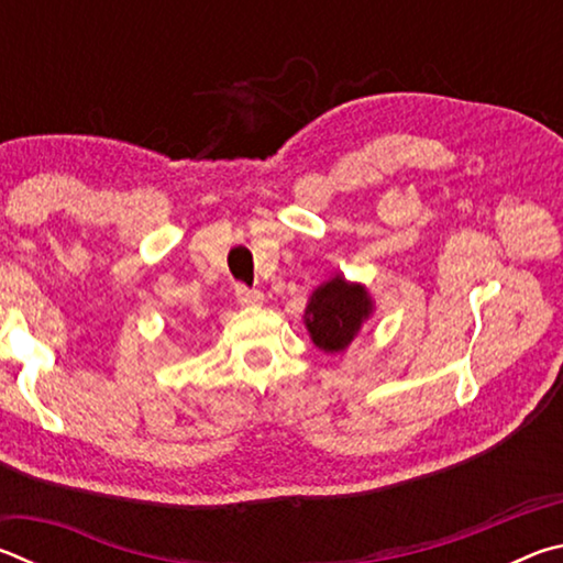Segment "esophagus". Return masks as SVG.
<instances>
[{"instance_id":"esophagus-1","label":"esophagus","mask_w":563,"mask_h":563,"mask_svg":"<svg viewBox=\"0 0 563 563\" xmlns=\"http://www.w3.org/2000/svg\"><path fill=\"white\" fill-rule=\"evenodd\" d=\"M235 298H238V302H241V305H261L263 302V292L261 290H253V288H245V285H238Z\"/></svg>"}]
</instances>
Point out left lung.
Here are the masks:
<instances>
[{"label":"left lung","mask_w":563,"mask_h":563,"mask_svg":"<svg viewBox=\"0 0 563 563\" xmlns=\"http://www.w3.org/2000/svg\"><path fill=\"white\" fill-rule=\"evenodd\" d=\"M369 312H373V302L362 285L332 278L312 292L305 308V325L320 350L340 352L357 335Z\"/></svg>","instance_id":"left-lung-1"}]
</instances>
